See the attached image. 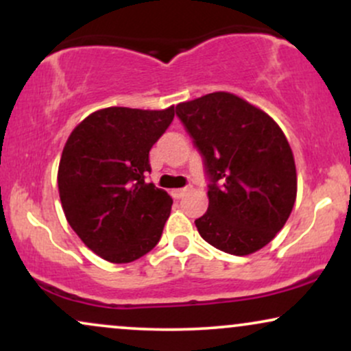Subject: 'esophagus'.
I'll return each instance as SVG.
<instances>
[{
    "instance_id": "34e87169",
    "label": "esophagus",
    "mask_w": 351,
    "mask_h": 351,
    "mask_svg": "<svg viewBox=\"0 0 351 351\" xmlns=\"http://www.w3.org/2000/svg\"><path fill=\"white\" fill-rule=\"evenodd\" d=\"M186 191H188V188H176V189H171V196L173 198H181V196H184L186 195Z\"/></svg>"
}]
</instances>
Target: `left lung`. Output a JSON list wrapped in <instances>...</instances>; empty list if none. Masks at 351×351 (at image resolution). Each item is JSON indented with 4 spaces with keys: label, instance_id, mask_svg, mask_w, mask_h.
<instances>
[{
    "label": "left lung",
    "instance_id": "obj_1",
    "mask_svg": "<svg viewBox=\"0 0 351 351\" xmlns=\"http://www.w3.org/2000/svg\"><path fill=\"white\" fill-rule=\"evenodd\" d=\"M204 156L209 206L195 221L206 243L232 256L267 245L284 228L297 198L293 153L271 115L231 92H213L176 106Z\"/></svg>",
    "mask_w": 351,
    "mask_h": 351
}]
</instances>
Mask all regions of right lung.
Masks as SVG:
<instances>
[{
  "instance_id": "1",
  "label": "right lung",
  "mask_w": 351,
  "mask_h": 351,
  "mask_svg": "<svg viewBox=\"0 0 351 351\" xmlns=\"http://www.w3.org/2000/svg\"><path fill=\"white\" fill-rule=\"evenodd\" d=\"M175 117L163 110L107 107L72 130L58 170L67 223L102 259L127 264L150 252L170 216L173 199L145 183L152 147Z\"/></svg>"
}]
</instances>
